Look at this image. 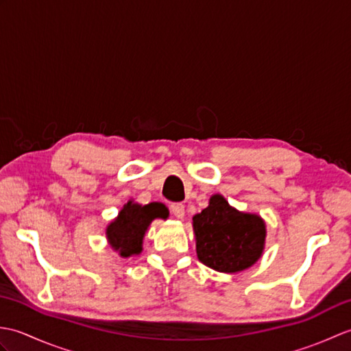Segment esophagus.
I'll return each mask as SVG.
<instances>
[{"label":"esophagus","instance_id":"34e87169","mask_svg":"<svg viewBox=\"0 0 351 351\" xmlns=\"http://www.w3.org/2000/svg\"><path fill=\"white\" fill-rule=\"evenodd\" d=\"M170 211L173 213L176 219H184L185 215V206L182 204H171L170 205Z\"/></svg>","mask_w":351,"mask_h":351}]
</instances>
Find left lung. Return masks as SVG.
I'll return each instance as SVG.
<instances>
[{"label": "left lung", "mask_w": 351, "mask_h": 351, "mask_svg": "<svg viewBox=\"0 0 351 351\" xmlns=\"http://www.w3.org/2000/svg\"><path fill=\"white\" fill-rule=\"evenodd\" d=\"M197 258L221 273H238L261 258L265 223L256 214L240 213L221 195H214L202 213L193 217Z\"/></svg>", "instance_id": "1"}]
</instances>
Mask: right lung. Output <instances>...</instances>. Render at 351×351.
<instances>
[{
	"label": "right lung",
	"instance_id": "obj_1",
	"mask_svg": "<svg viewBox=\"0 0 351 351\" xmlns=\"http://www.w3.org/2000/svg\"><path fill=\"white\" fill-rule=\"evenodd\" d=\"M167 217L169 210L160 202L138 205L130 200L107 226V240L122 258L138 255L143 250V237L152 220Z\"/></svg>",
	"mask_w": 351,
	"mask_h": 351
}]
</instances>
